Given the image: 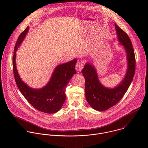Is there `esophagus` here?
Here are the masks:
<instances>
[{
    "label": "esophagus",
    "mask_w": 148,
    "mask_h": 148,
    "mask_svg": "<svg viewBox=\"0 0 148 148\" xmlns=\"http://www.w3.org/2000/svg\"><path fill=\"white\" fill-rule=\"evenodd\" d=\"M83 69V64L82 62L81 61H78L76 64L75 66V69L78 72H80L82 69Z\"/></svg>",
    "instance_id": "obj_1"
}]
</instances>
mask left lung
<instances>
[{"label":"left lung","instance_id":"1","mask_svg":"<svg viewBox=\"0 0 148 148\" xmlns=\"http://www.w3.org/2000/svg\"><path fill=\"white\" fill-rule=\"evenodd\" d=\"M119 43L127 53L128 70L122 81L114 88L103 87L99 81L94 67L87 62L81 73L86 81V98L93 109L103 111L116 105L127 91L135 71V56L132 42L123 30L115 24Z\"/></svg>","mask_w":148,"mask_h":148}]
</instances>
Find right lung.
Wrapping results in <instances>:
<instances>
[{
	"mask_svg": "<svg viewBox=\"0 0 148 148\" xmlns=\"http://www.w3.org/2000/svg\"><path fill=\"white\" fill-rule=\"evenodd\" d=\"M29 30L27 27L19 36L14 49L13 70L16 85L23 95L36 110L47 114H54L62 107L66 99V87L76 74L77 59L60 64L55 69L47 85L40 89L29 87L19 77L16 66V53Z\"/></svg>",
	"mask_w": 148,
	"mask_h": 148,
	"instance_id": "obj_1",
	"label": "right lung"
}]
</instances>
